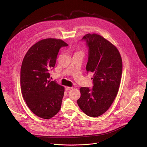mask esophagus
Here are the masks:
<instances>
[{"mask_svg":"<svg viewBox=\"0 0 147 147\" xmlns=\"http://www.w3.org/2000/svg\"><path fill=\"white\" fill-rule=\"evenodd\" d=\"M73 87H66V90L67 91H68V90H71V89H73Z\"/></svg>","mask_w":147,"mask_h":147,"instance_id":"34e87169","label":"esophagus"}]
</instances>
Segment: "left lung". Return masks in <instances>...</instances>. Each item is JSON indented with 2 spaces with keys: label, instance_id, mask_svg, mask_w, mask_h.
Masks as SVG:
<instances>
[{
  "label": "left lung",
  "instance_id": "8db88e82",
  "mask_svg": "<svg viewBox=\"0 0 147 147\" xmlns=\"http://www.w3.org/2000/svg\"><path fill=\"white\" fill-rule=\"evenodd\" d=\"M84 40L88 48L86 66L87 73H94L93 87H81L77 104L90 117H98L105 112L114 101L120 86L122 60L116 47L96 34H88Z\"/></svg>",
  "mask_w": 147,
  "mask_h": 147
}]
</instances>
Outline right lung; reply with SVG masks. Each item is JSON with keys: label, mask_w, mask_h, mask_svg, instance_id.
<instances>
[{"label": "right lung", "mask_w": 147, "mask_h": 147, "mask_svg": "<svg viewBox=\"0 0 147 147\" xmlns=\"http://www.w3.org/2000/svg\"><path fill=\"white\" fill-rule=\"evenodd\" d=\"M68 45L61 39H42L26 54L20 71L21 91L30 109L40 118L49 119L60 111L65 88L51 81L50 71L56 64L61 47Z\"/></svg>", "instance_id": "right-lung-1"}]
</instances>
